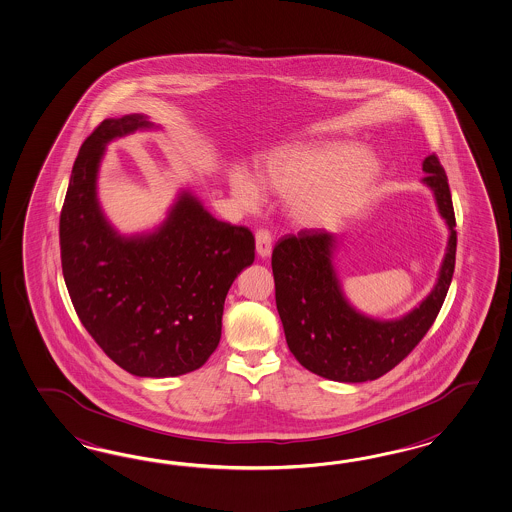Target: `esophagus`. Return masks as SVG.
Returning <instances> with one entry per match:
<instances>
[{
    "label": "esophagus",
    "instance_id": "34e87169",
    "mask_svg": "<svg viewBox=\"0 0 512 512\" xmlns=\"http://www.w3.org/2000/svg\"><path fill=\"white\" fill-rule=\"evenodd\" d=\"M271 250H273V236L269 230L260 228L256 232V252H258V256L267 258V256H271Z\"/></svg>",
    "mask_w": 512,
    "mask_h": 512
}]
</instances>
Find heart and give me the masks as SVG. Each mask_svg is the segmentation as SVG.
Listing matches in <instances>:
<instances>
[{"instance_id":"1","label":"heart","mask_w":512,"mask_h":512,"mask_svg":"<svg viewBox=\"0 0 512 512\" xmlns=\"http://www.w3.org/2000/svg\"><path fill=\"white\" fill-rule=\"evenodd\" d=\"M377 161L345 143L284 148L267 159L258 180L236 169L230 184L245 208L258 206L263 193L293 200V215L308 226L336 223L366 204L377 178Z\"/></svg>"}]
</instances>
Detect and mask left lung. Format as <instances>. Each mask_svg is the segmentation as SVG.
<instances>
[{
	"mask_svg": "<svg viewBox=\"0 0 512 512\" xmlns=\"http://www.w3.org/2000/svg\"><path fill=\"white\" fill-rule=\"evenodd\" d=\"M423 171L451 236L438 284L403 319H369L347 304L332 267L334 237L325 230L302 228L297 236L278 239L271 258L276 308L289 351L315 375L338 382L379 379L403 362L433 327L455 271L457 221L446 171L434 152L423 161Z\"/></svg>",
	"mask_w": 512,
	"mask_h": 512,
	"instance_id": "obj_1",
	"label": "left lung"
}]
</instances>
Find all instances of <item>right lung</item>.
<instances>
[{
    "instance_id": "1",
    "label": "right lung",
    "mask_w": 512,
    "mask_h": 512,
    "mask_svg": "<svg viewBox=\"0 0 512 512\" xmlns=\"http://www.w3.org/2000/svg\"><path fill=\"white\" fill-rule=\"evenodd\" d=\"M150 122L107 118L79 148L59 219L61 265L79 321L117 366L176 377L206 364L221 340L224 299L254 262L247 226L221 223L184 193L148 237L117 236L96 200L104 146Z\"/></svg>"
}]
</instances>
